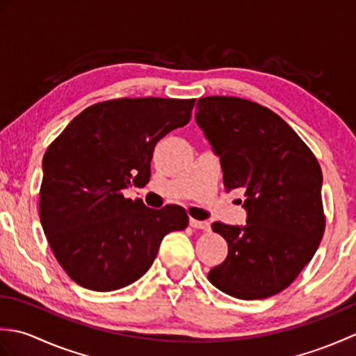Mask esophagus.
<instances>
[{"label": "esophagus", "mask_w": 356, "mask_h": 356, "mask_svg": "<svg viewBox=\"0 0 356 356\" xmlns=\"http://www.w3.org/2000/svg\"><path fill=\"white\" fill-rule=\"evenodd\" d=\"M190 225L195 229H203V231H208L209 229V223L208 222H203V220H195V218H190Z\"/></svg>", "instance_id": "1"}]
</instances>
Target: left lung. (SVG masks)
Wrapping results in <instances>:
<instances>
[{
    "label": "left lung",
    "mask_w": 356,
    "mask_h": 356,
    "mask_svg": "<svg viewBox=\"0 0 356 356\" xmlns=\"http://www.w3.org/2000/svg\"><path fill=\"white\" fill-rule=\"evenodd\" d=\"M195 108V122L220 157L226 191L245 193L248 214L243 226L213 223L228 243V257L209 270V282L240 300L272 297L298 277L323 238L320 163L300 136L260 104L208 96Z\"/></svg>",
    "instance_id": "8db88e82"
}]
</instances>
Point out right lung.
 Segmentation results:
<instances>
[{
  "label": "right lung",
  "mask_w": 356,
  "mask_h": 356,
  "mask_svg": "<svg viewBox=\"0 0 356 356\" xmlns=\"http://www.w3.org/2000/svg\"><path fill=\"white\" fill-rule=\"evenodd\" d=\"M195 99L120 97L90 105L50 143L42 159L40 218L74 283L120 289L153 264L162 238L188 226L179 205L151 209L125 199L145 186L156 143L191 119Z\"/></svg>",
  "instance_id": "1"
}]
</instances>
